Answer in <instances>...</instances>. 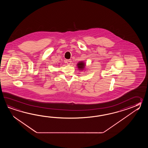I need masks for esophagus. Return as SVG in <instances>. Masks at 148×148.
Returning <instances> with one entry per match:
<instances>
[{
    "label": "esophagus",
    "instance_id": "34e87169",
    "mask_svg": "<svg viewBox=\"0 0 148 148\" xmlns=\"http://www.w3.org/2000/svg\"><path fill=\"white\" fill-rule=\"evenodd\" d=\"M71 60H66V63L68 64V65H70L71 63Z\"/></svg>",
    "mask_w": 148,
    "mask_h": 148
}]
</instances>
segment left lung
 I'll return each mask as SVG.
<instances>
[{
	"label": "left lung",
	"mask_w": 148,
	"mask_h": 148,
	"mask_svg": "<svg viewBox=\"0 0 148 148\" xmlns=\"http://www.w3.org/2000/svg\"><path fill=\"white\" fill-rule=\"evenodd\" d=\"M77 67H78V69L80 71H82V70H85V66H86V64L84 61H80L78 63H77Z\"/></svg>",
	"instance_id": "left-lung-1"
}]
</instances>
